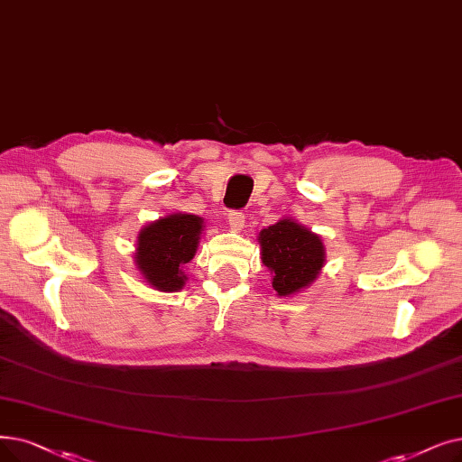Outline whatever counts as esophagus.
<instances>
[{"label": "esophagus", "instance_id": "esophagus-1", "mask_svg": "<svg viewBox=\"0 0 462 462\" xmlns=\"http://www.w3.org/2000/svg\"><path fill=\"white\" fill-rule=\"evenodd\" d=\"M228 225L232 230L239 232L245 226V215L242 211H230L228 213Z\"/></svg>", "mask_w": 462, "mask_h": 462}]
</instances>
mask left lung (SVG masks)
I'll list each match as a JSON object with an SVG mask.
<instances>
[{
  "mask_svg": "<svg viewBox=\"0 0 462 462\" xmlns=\"http://www.w3.org/2000/svg\"><path fill=\"white\" fill-rule=\"evenodd\" d=\"M256 239L277 296H292L308 289L327 263L323 237L292 217L263 228Z\"/></svg>",
  "mask_w": 462,
  "mask_h": 462,
  "instance_id": "1",
  "label": "left lung"
}]
</instances>
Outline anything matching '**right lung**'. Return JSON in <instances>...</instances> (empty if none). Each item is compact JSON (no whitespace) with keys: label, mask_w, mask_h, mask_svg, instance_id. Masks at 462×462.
Listing matches in <instances>:
<instances>
[{"label":"right lung","mask_w":462,"mask_h":462,"mask_svg":"<svg viewBox=\"0 0 462 462\" xmlns=\"http://www.w3.org/2000/svg\"><path fill=\"white\" fill-rule=\"evenodd\" d=\"M204 228L202 217L177 211L139 230L134 264L145 283L162 292L181 291L189 279L183 268L194 258Z\"/></svg>","instance_id":"right-lung-1"}]
</instances>
